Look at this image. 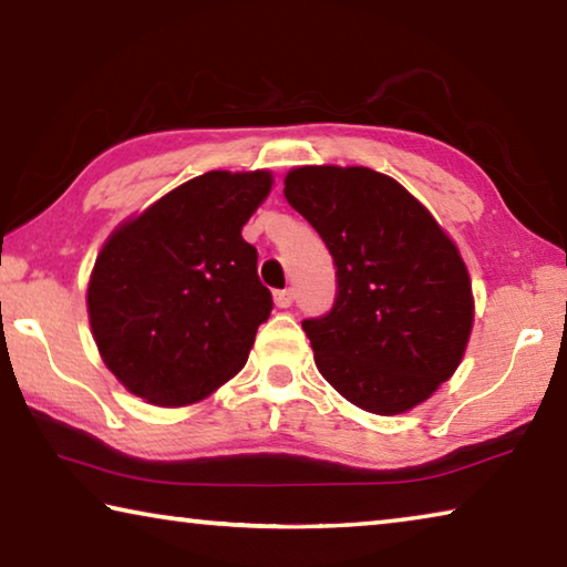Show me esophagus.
I'll list each match as a JSON object with an SVG mask.
<instances>
[{
    "mask_svg": "<svg viewBox=\"0 0 567 567\" xmlns=\"http://www.w3.org/2000/svg\"><path fill=\"white\" fill-rule=\"evenodd\" d=\"M292 300H295L292 290H277V292H275V305H277V307H290Z\"/></svg>",
    "mask_w": 567,
    "mask_h": 567,
    "instance_id": "esophagus-1",
    "label": "esophagus"
}]
</instances>
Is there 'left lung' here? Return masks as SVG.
Masks as SVG:
<instances>
[{
	"mask_svg": "<svg viewBox=\"0 0 567 567\" xmlns=\"http://www.w3.org/2000/svg\"><path fill=\"white\" fill-rule=\"evenodd\" d=\"M285 199L338 270L330 312L302 320L324 380L375 415L427 400L463 360L473 328L457 247L405 187L368 167H297Z\"/></svg>",
	"mask_w": 567,
	"mask_h": 567,
	"instance_id": "8db88e82",
	"label": "left lung"
}]
</instances>
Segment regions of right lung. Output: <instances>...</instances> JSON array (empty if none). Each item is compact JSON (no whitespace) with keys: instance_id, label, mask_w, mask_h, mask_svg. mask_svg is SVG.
<instances>
[{"instance_id":"add662e5","label":"right lung","mask_w":567,"mask_h":567,"mask_svg":"<svg viewBox=\"0 0 567 567\" xmlns=\"http://www.w3.org/2000/svg\"><path fill=\"white\" fill-rule=\"evenodd\" d=\"M270 187V172H207L102 247L90 324L104 364L134 395L189 405L243 370L272 310L243 225Z\"/></svg>"}]
</instances>
